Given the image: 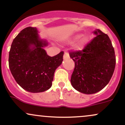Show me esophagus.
Masks as SVG:
<instances>
[{"label":"esophagus","instance_id":"obj_1","mask_svg":"<svg viewBox=\"0 0 125 125\" xmlns=\"http://www.w3.org/2000/svg\"><path fill=\"white\" fill-rule=\"evenodd\" d=\"M69 58V54L67 53H66V52L64 53V54H63V59L64 60H66V59Z\"/></svg>","mask_w":125,"mask_h":125}]
</instances>
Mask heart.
<instances>
[{
    "label": "heart",
    "mask_w": 125,
    "mask_h": 125,
    "mask_svg": "<svg viewBox=\"0 0 125 125\" xmlns=\"http://www.w3.org/2000/svg\"><path fill=\"white\" fill-rule=\"evenodd\" d=\"M82 34H76V35L70 37V38H66L64 40V42L66 43L71 44L73 43L74 41H76L79 38H81L82 36ZM89 41V38L87 35H83L82 36V38L79 40V41L74 45L73 48L76 51H82L85 48L86 46L88 43Z\"/></svg>",
    "instance_id": "b5f03b06"
}]
</instances>
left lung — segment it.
Masks as SVG:
<instances>
[{
	"label": "left lung",
	"instance_id": "obj_1",
	"mask_svg": "<svg viewBox=\"0 0 125 125\" xmlns=\"http://www.w3.org/2000/svg\"><path fill=\"white\" fill-rule=\"evenodd\" d=\"M96 37L82 51L70 53L74 62L71 82L79 92H98L109 82L114 72L116 58L109 38L99 29L93 31Z\"/></svg>",
	"mask_w": 125,
	"mask_h": 125
}]
</instances>
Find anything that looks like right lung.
<instances>
[{
	"mask_svg": "<svg viewBox=\"0 0 125 125\" xmlns=\"http://www.w3.org/2000/svg\"><path fill=\"white\" fill-rule=\"evenodd\" d=\"M36 28L28 27L14 39L9 56V66L20 86L31 93H39L52 85L54 72L62 64L63 52L51 57L44 48L48 42L42 39Z\"/></svg>",
	"mask_w": 125,
	"mask_h": 125,
	"instance_id": "obj_1",
	"label": "right lung"
}]
</instances>
